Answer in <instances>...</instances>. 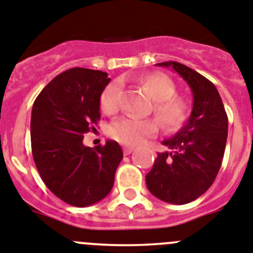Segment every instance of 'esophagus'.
Listing matches in <instances>:
<instances>
[{
	"label": "esophagus",
	"mask_w": 253,
	"mask_h": 253,
	"mask_svg": "<svg viewBox=\"0 0 253 253\" xmlns=\"http://www.w3.org/2000/svg\"><path fill=\"white\" fill-rule=\"evenodd\" d=\"M134 151V147H128V146H125L124 148H123V152H124L125 156H128V154H130L131 152Z\"/></svg>",
	"instance_id": "esophagus-1"
}]
</instances>
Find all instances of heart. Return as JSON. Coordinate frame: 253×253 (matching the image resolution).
<instances>
[{
  "label": "heart",
  "mask_w": 253,
  "mask_h": 253,
  "mask_svg": "<svg viewBox=\"0 0 253 253\" xmlns=\"http://www.w3.org/2000/svg\"><path fill=\"white\" fill-rule=\"evenodd\" d=\"M140 84L153 99V113L166 130H177L189 114V104L185 97L176 95V86L163 73H148L140 78ZM119 104V84H107L100 97V109L106 115H113ZM158 131V122L153 118L137 119L123 116L110 126V135L126 146H138Z\"/></svg>",
  "instance_id": "1"
}]
</instances>
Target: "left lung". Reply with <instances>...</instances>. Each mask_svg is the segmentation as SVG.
Here are the masks:
<instances>
[{
  "instance_id": "obj_1",
  "label": "left lung",
  "mask_w": 253,
  "mask_h": 253,
  "mask_svg": "<svg viewBox=\"0 0 253 253\" xmlns=\"http://www.w3.org/2000/svg\"><path fill=\"white\" fill-rule=\"evenodd\" d=\"M184 78L193 91V111L184 128L163 140L166 152L158 153L146 175L148 190L162 202L187 204L213 185L222 166L228 137V116L216 87L178 62H162Z\"/></svg>"
}]
</instances>
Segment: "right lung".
Segmentation results:
<instances>
[{
	"label": "right lung",
	"instance_id": "obj_1",
	"mask_svg": "<svg viewBox=\"0 0 253 253\" xmlns=\"http://www.w3.org/2000/svg\"><path fill=\"white\" fill-rule=\"evenodd\" d=\"M107 73L71 68L54 77L38 95L30 123L31 152L40 177L64 203L84 208L110 193L123 160L119 143L84 146V134L100 120V96Z\"/></svg>",
	"mask_w": 253,
	"mask_h": 253
}]
</instances>
